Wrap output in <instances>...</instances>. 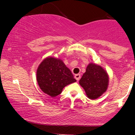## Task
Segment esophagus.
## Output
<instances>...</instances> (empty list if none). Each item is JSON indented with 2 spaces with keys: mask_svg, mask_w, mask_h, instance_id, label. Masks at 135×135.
<instances>
[{
  "mask_svg": "<svg viewBox=\"0 0 135 135\" xmlns=\"http://www.w3.org/2000/svg\"><path fill=\"white\" fill-rule=\"evenodd\" d=\"M74 78H75L76 80H77V81H79V80H80V78H81V76H80V74H75V76H74Z\"/></svg>",
  "mask_w": 135,
  "mask_h": 135,
  "instance_id": "obj_1",
  "label": "esophagus"
}]
</instances>
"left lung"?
<instances>
[{
	"label": "left lung",
	"mask_w": 135,
	"mask_h": 135,
	"mask_svg": "<svg viewBox=\"0 0 135 135\" xmlns=\"http://www.w3.org/2000/svg\"><path fill=\"white\" fill-rule=\"evenodd\" d=\"M86 95L90 99H96L107 91L109 85V76L101 66L90 62L79 81Z\"/></svg>",
	"instance_id": "1"
}]
</instances>
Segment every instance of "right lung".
Returning <instances> with one entry per match:
<instances>
[{
	"instance_id": "add662e5",
	"label": "right lung",
	"mask_w": 135,
	"mask_h": 135,
	"mask_svg": "<svg viewBox=\"0 0 135 135\" xmlns=\"http://www.w3.org/2000/svg\"><path fill=\"white\" fill-rule=\"evenodd\" d=\"M36 80L44 93L54 97L66 85L76 81L62 59L49 56L40 62L36 70Z\"/></svg>"
}]
</instances>
